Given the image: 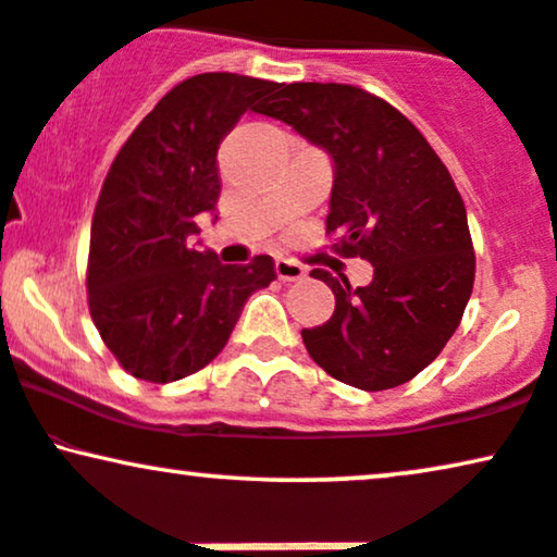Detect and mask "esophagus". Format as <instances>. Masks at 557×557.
<instances>
[{
  "label": "esophagus",
  "mask_w": 557,
  "mask_h": 557,
  "mask_svg": "<svg viewBox=\"0 0 557 557\" xmlns=\"http://www.w3.org/2000/svg\"><path fill=\"white\" fill-rule=\"evenodd\" d=\"M276 276L278 281H299L307 276V269L301 263L288 261V258H276Z\"/></svg>",
  "instance_id": "obj_1"
}]
</instances>
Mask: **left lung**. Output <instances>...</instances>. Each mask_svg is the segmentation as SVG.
Instances as JSON below:
<instances>
[{"label":"left lung","mask_w":557,"mask_h":557,"mask_svg":"<svg viewBox=\"0 0 557 557\" xmlns=\"http://www.w3.org/2000/svg\"><path fill=\"white\" fill-rule=\"evenodd\" d=\"M258 114L286 122L332 161L327 233L337 252L373 265V281L312 271L335 312L301 330L332 379L384 392L440 356L473 292L475 256L450 171L399 110L348 84H278Z\"/></svg>","instance_id":"8db88e82"}]
</instances>
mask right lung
I'll return each instance as SVG.
<instances>
[{
  "label": "right lung",
  "mask_w": 557,
  "mask_h": 557,
  "mask_svg": "<svg viewBox=\"0 0 557 557\" xmlns=\"http://www.w3.org/2000/svg\"><path fill=\"white\" fill-rule=\"evenodd\" d=\"M273 82L199 74L153 107L114 158L91 222V320L135 379L171 384L220 356L245 301L276 278L271 256L222 265L197 250L220 199L216 150Z\"/></svg>",
  "instance_id": "right-lung-1"
}]
</instances>
